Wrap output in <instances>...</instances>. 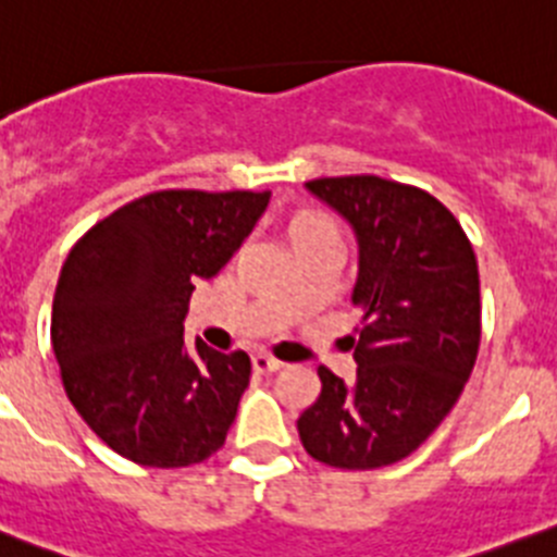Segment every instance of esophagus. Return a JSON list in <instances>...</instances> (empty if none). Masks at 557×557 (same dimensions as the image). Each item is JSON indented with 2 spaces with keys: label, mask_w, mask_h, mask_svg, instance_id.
I'll return each mask as SVG.
<instances>
[{
  "label": "esophagus",
  "mask_w": 557,
  "mask_h": 557,
  "mask_svg": "<svg viewBox=\"0 0 557 557\" xmlns=\"http://www.w3.org/2000/svg\"><path fill=\"white\" fill-rule=\"evenodd\" d=\"M251 363H253V372H259V374H270V372H278V369L284 367L282 361H275L273 355H268V352H257L251 358Z\"/></svg>",
  "instance_id": "34e87169"
}]
</instances>
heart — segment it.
Here are the masks:
<instances>
[{
	"label": "heart",
	"mask_w": 557,
	"mask_h": 557,
	"mask_svg": "<svg viewBox=\"0 0 557 557\" xmlns=\"http://www.w3.org/2000/svg\"><path fill=\"white\" fill-rule=\"evenodd\" d=\"M317 237H338L336 224L327 213H317V210H309V213H300L298 219L293 221V240H317Z\"/></svg>",
	"instance_id": "b5f03b06"
}]
</instances>
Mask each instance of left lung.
<instances>
[{
    "label": "left lung",
    "instance_id": "8db88e82",
    "mask_svg": "<svg viewBox=\"0 0 557 557\" xmlns=\"http://www.w3.org/2000/svg\"><path fill=\"white\" fill-rule=\"evenodd\" d=\"M306 188L358 237L347 336L352 383L320 367V399L298 418L306 451L331 468L374 470L410 457L451 412L481 342L479 262L451 210L377 174L320 177Z\"/></svg>",
    "mask_w": 557,
    "mask_h": 557
}]
</instances>
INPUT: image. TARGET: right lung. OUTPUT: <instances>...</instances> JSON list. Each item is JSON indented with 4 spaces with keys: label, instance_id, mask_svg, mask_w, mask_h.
Wrapping results in <instances>:
<instances>
[{
    "label": "right lung",
    "instance_id": "obj_1",
    "mask_svg": "<svg viewBox=\"0 0 557 557\" xmlns=\"http://www.w3.org/2000/svg\"><path fill=\"white\" fill-rule=\"evenodd\" d=\"M270 190H156L92 226L67 253L51 309L62 385L100 441L145 468H188L226 441L251 361L188 347L183 320L251 235Z\"/></svg>",
    "mask_w": 557,
    "mask_h": 557
}]
</instances>
